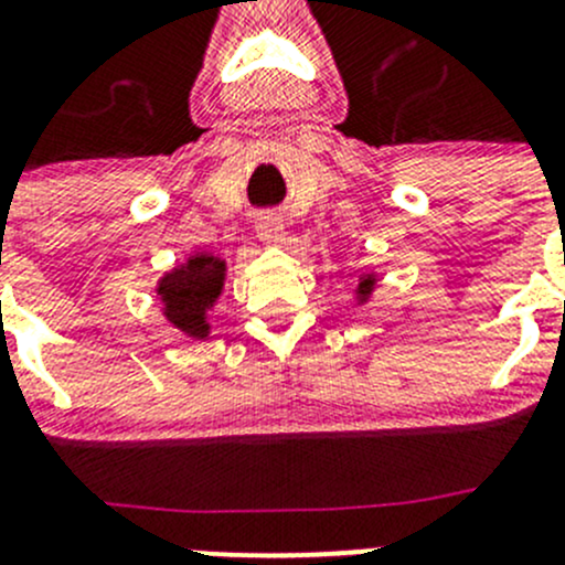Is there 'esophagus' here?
Segmentation results:
<instances>
[{"label": "esophagus", "mask_w": 565, "mask_h": 565, "mask_svg": "<svg viewBox=\"0 0 565 565\" xmlns=\"http://www.w3.org/2000/svg\"><path fill=\"white\" fill-rule=\"evenodd\" d=\"M256 237H259L262 243H267V246L281 243L284 241L281 218H276V215H262V218L256 221Z\"/></svg>", "instance_id": "obj_1"}]
</instances>
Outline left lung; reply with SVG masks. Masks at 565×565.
I'll list each match as a JSON object with an SVG mask.
<instances>
[{
	"instance_id": "8db88e82",
	"label": "left lung",
	"mask_w": 565,
	"mask_h": 565,
	"mask_svg": "<svg viewBox=\"0 0 565 565\" xmlns=\"http://www.w3.org/2000/svg\"><path fill=\"white\" fill-rule=\"evenodd\" d=\"M374 281H377V278H374V276H363L361 281H358V295H361V300H366L369 295H372Z\"/></svg>"
}]
</instances>
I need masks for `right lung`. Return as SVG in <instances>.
Returning a JSON list of instances; mask_svg holds the SVG:
<instances>
[{"mask_svg": "<svg viewBox=\"0 0 565 565\" xmlns=\"http://www.w3.org/2000/svg\"><path fill=\"white\" fill-rule=\"evenodd\" d=\"M226 262L218 256L196 254L185 265L174 267L161 278L158 295L163 300V315L174 328L191 339H207V311L224 289Z\"/></svg>", "mask_w": 565, "mask_h": 565, "instance_id": "right-lung-1", "label": "right lung"}]
</instances>
